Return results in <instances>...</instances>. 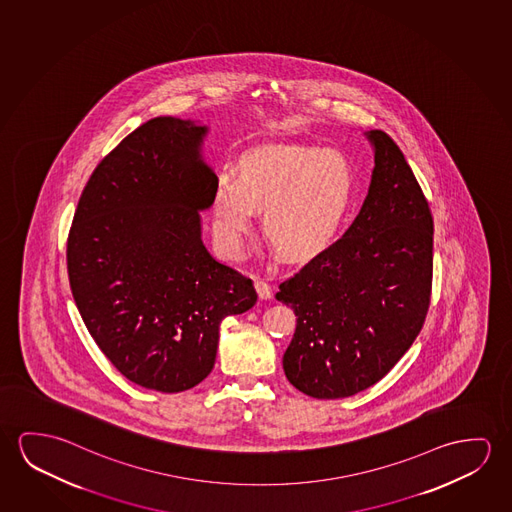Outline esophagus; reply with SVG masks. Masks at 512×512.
Instances as JSON below:
<instances>
[{"mask_svg":"<svg viewBox=\"0 0 512 512\" xmlns=\"http://www.w3.org/2000/svg\"><path fill=\"white\" fill-rule=\"evenodd\" d=\"M255 289L259 292L260 299H269L271 298V294H273V291H271V285H269L268 282H264L262 278H257V280H255Z\"/></svg>","mask_w":512,"mask_h":512,"instance_id":"34e87169","label":"esophagus"}]
</instances>
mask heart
<instances>
[{
  "label": "heart",
  "mask_w": 512,
  "mask_h": 512,
  "mask_svg": "<svg viewBox=\"0 0 512 512\" xmlns=\"http://www.w3.org/2000/svg\"><path fill=\"white\" fill-rule=\"evenodd\" d=\"M356 197L353 161L340 150L299 143H268L246 150L236 173L214 179V236L221 252L237 255L255 209L276 250L307 259L330 246Z\"/></svg>",
  "instance_id": "obj_1"
}]
</instances>
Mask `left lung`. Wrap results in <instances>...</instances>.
I'll return each instance as SVG.
<instances>
[{"mask_svg": "<svg viewBox=\"0 0 512 512\" xmlns=\"http://www.w3.org/2000/svg\"><path fill=\"white\" fill-rule=\"evenodd\" d=\"M365 136L374 170L362 211L276 292L296 314L285 376L315 399L351 397L385 378L431 301V209L397 143L379 129Z\"/></svg>", "mask_w": 512, "mask_h": 512, "instance_id": "1", "label": "left lung"}]
</instances>
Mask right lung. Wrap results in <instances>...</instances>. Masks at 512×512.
Wrapping results in <instances>:
<instances>
[{"mask_svg": "<svg viewBox=\"0 0 512 512\" xmlns=\"http://www.w3.org/2000/svg\"><path fill=\"white\" fill-rule=\"evenodd\" d=\"M207 127L156 117L97 165L67 239L72 296L92 339L136 385L184 392L213 370L220 324L257 303L250 278L202 243L213 205Z\"/></svg>", "mask_w": 512, "mask_h": 512, "instance_id": "right-lung-1", "label": "right lung"}]
</instances>
